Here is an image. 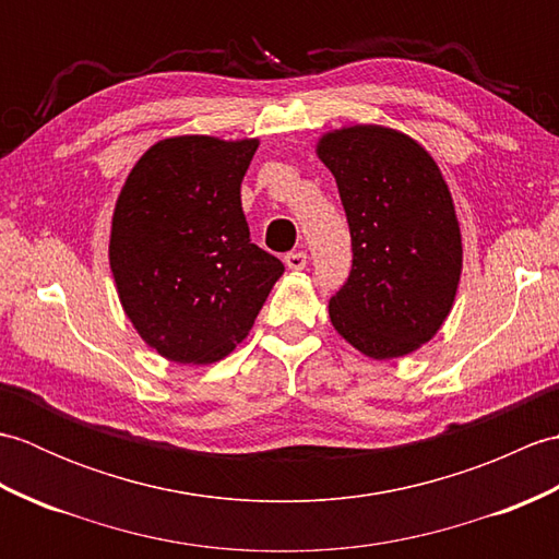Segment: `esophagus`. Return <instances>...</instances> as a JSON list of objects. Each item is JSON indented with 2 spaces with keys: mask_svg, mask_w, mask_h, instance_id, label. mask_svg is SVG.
Returning <instances> with one entry per match:
<instances>
[{
  "mask_svg": "<svg viewBox=\"0 0 559 559\" xmlns=\"http://www.w3.org/2000/svg\"><path fill=\"white\" fill-rule=\"evenodd\" d=\"M283 261H286V266H288L290 271H302V269L307 266V254L300 252V249H298V252H288L286 259H283Z\"/></svg>",
  "mask_w": 559,
  "mask_h": 559,
  "instance_id": "obj_1",
  "label": "esophagus"
}]
</instances>
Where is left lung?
<instances>
[{
	"instance_id": "left-lung-1",
	"label": "left lung",
	"mask_w": 559,
	"mask_h": 559,
	"mask_svg": "<svg viewBox=\"0 0 559 559\" xmlns=\"http://www.w3.org/2000/svg\"><path fill=\"white\" fill-rule=\"evenodd\" d=\"M317 156L336 177L353 245L331 324L372 360L415 353L442 329L463 266L442 170L413 136L382 124L331 129Z\"/></svg>"
}]
</instances>
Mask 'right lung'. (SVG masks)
I'll return each mask as SVG.
<instances>
[{
    "label": "right lung",
    "instance_id": "obj_1",
    "mask_svg": "<svg viewBox=\"0 0 559 559\" xmlns=\"http://www.w3.org/2000/svg\"><path fill=\"white\" fill-rule=\"evenodd\" d=\"M259 139L170 136L115 201L110 271L136 334L165 360L218 362L242 343L286 266L249 240L240 185Z\"/></svg>",
    "mask_w": 559,
    "mask_h": 559
}]
</instances>
